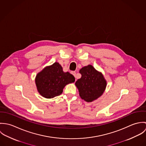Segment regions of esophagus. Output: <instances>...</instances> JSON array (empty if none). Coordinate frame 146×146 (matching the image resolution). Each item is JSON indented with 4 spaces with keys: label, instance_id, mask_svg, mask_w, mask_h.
<instances>
[{
    "label": "esophagus",
    "instance_id": "obj_1",
    "mask_svg": "<svg viewBox=\"0 0 146 146\" xmlns=\"http://www.w3.org/2000/svg\"><path fill=\"white\" fill-rule=\"evenodd\" d=\"M71 73V74H72L75 76V77L76 76V72H75V71H72Z\"/></svg>",
    "mask_w": 146,
    "mask_h": 146
}]
</instances>
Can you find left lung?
Segmentation results:
<instances>
[{
	"label": "left lung",
	"mask_w": 146,
	"mask_h": 146,
	"mask_svg": "<svg viewBox=\"0 0 146 146\" xmlns=\"http://www.w3.org/2000/svg\"><path fill=\"white\" fill-rule=\"evenodd\" d=\"M79 73L82 77L75 82V85L80 97L88 102L100 97L104 92L107 84L102 74L92 65L84 67Z\"/></svg>",
	"instance_id": "obj_1"
}]
</instances>
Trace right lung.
<instances>
[{"instance_id": "add662e5", "label": "right lung", "mask_w": 146, "mask_h": 146, "mask_svg": "<svg viewBox=\"0 0 146 146\" xmlns=\"http://www.w3.org/2000/svg\"><path fill=\"white\" fill-rule=\"evenodd\" d=\"M75 77L68 72H64L62 66L57 62L44 68L38 74L35 83L39 93L46 98L61 95L65 85L74 83Z\"/></svg>"}]
</instances>
